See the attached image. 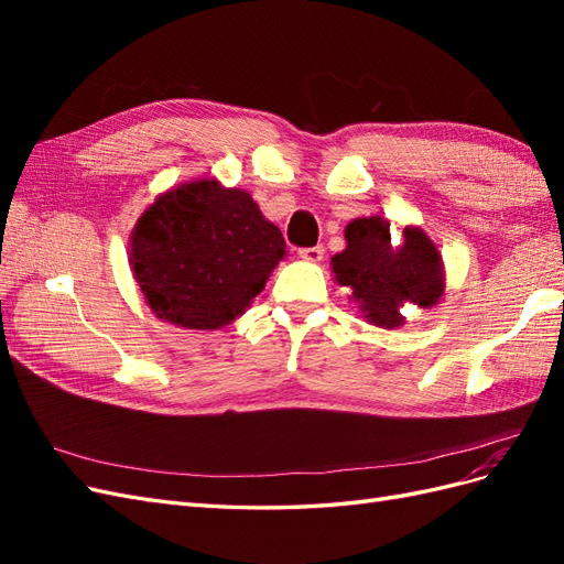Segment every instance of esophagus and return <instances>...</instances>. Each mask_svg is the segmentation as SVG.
I'll use <instances>...</instances> for the list:
<instances>
[{"mask_svg":"<svg viewBox=\"0 0 564 564\" xmlns=\"http://www.w3.org/2000/svg\"><path fill=\"white\" fill-rule=\"evenodd\" d=\"M299 256L308 263H319L324 259V247H311V249H301Z\"/></svg>","mask_w":564,"mask_h":564,"instance_id":"34e87169","label":"esophagus"}]
</instances>
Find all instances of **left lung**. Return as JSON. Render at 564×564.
Segmentation results:
<instances>
[{"mask_svg":"<svg viewBox=\"0 0 564 564\" xmlns=\"http://www.w3.org/2000/svg\"><path fill=\"white\" fill-rule=\"evenodd\" d=\"M346 249L332 256L334 280L350 289V301L365 322L381 329L404 324L402 308H433L445 296V263L425 230L409 226L392 245L381 216L355 218L346 226Z\"/></svg>","mask_w":564,"mask_h":564,"instance_id":"1","label":"left lung"}]
</instances>
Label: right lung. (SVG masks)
<instances>
[{
  "label": "right lung",
  "mask_w": 564,
  "mask_h": 564,
  "mask_svg": "<svg viewBox=\"0 0 564 564\" xmlns=\"http://www.w3.org/2000/svg\"><path fill=\"white\" fill-rule=\"evenodd\" d=\"M284 256L280 228L251 195L216 178L162 193L129 240V265L150 311L199 332L245 315Z\"/></svg>",
  "instance_id": "add662e5"
}]
</instances>
